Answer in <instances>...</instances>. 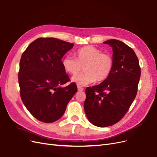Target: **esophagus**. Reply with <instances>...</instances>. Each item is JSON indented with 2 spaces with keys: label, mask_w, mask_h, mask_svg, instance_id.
<instances>
[{
  "label": "esophagus",
  "mask_w": 157,
  "mask_h": 157,
  "mask_svg": "<svg viewBox=\"0 0 157 157\" xmlns=\"http://www.w3.org/2000/svg\"><path fill=\"white\" fill-rule=\"evenodd\" d=\"M77 88L78 91H83L84 88L82 87V86H77Z\"/></svg>",
  "instance_id": "34e87169"
}]
</instances>
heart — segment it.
<instances>
[{
    "mask_svg": "<svg viewBox=\"0 0 157 157\" xmlns=\"http://www.w3.org/2000/svg\"><path fill=\"white\" fill-rule=\"evenodd\" d=\"M76 56L77 58L70 55L65 56L62 63L65 71L71 75H76L85 66L83 73L72 78L73 82L79 85L85 86L95 80L101 82L109 77L112 71V56L95 47L88 45L79 48Z\"/></svg>",
    "mask_w": 157,
    "mask_h": 157,
    "instance_id": "heart-1",
    "label": "heart"
}]
</instances>
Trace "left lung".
Wrapping results in <instances>:
<instances>
[{
	"mask_svg": "<svg viewBox=\"0 0 157 157\" xmlns=\"http://www.w3.org/2000/svg\"><path fill=\"white\" fill-rule=\"evenodd\" d=\"M103 44L112 47V71L100 84L86 88L84 104L89 121L99 127L114 125L125 115L136 97L141 74L139 60L132 48L117 40Z\"/></svg>",
	"mask_w": 157,
	"mask_h": 157,
	"instance_id": "1",
	"label": "left lung"
}]
</instances>
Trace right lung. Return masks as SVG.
I'll return each instance as SVG.
<instances>
[{"label": "right lung", "instance_id": "add662e5", "mask_svg": "<svg viewBox=\"0 0 157 157\" xmlns=\"http://www.w3.org/2000/svg\"><path fill=\"white\" fill-rule=\"evenodd\" d=\"M74 44L54 37H40L26 48L19 63L18 80L21 100L31 114L44 123L59 120L77 91L69 82L62 58Z\"/></svg>", "mask_w": 157, "mask_h": 157}]
</instances>
